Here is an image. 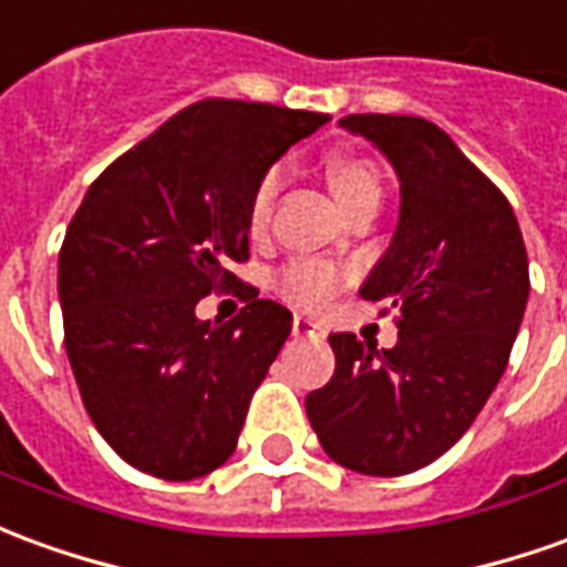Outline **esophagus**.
I'll return each instance as SVG.
<instances>
[{
	"mask_svg": "<svg viewBox=\"0 0 567 567\" xmlns=\"http://www.w3.org/2000/svg\"><path fill=\"white\" fill-rule=\"evenodd\" d=\"M291 331H295L297 338H324L322 322H319V319H310V316H295Z\"/></svg>",
	"mask_w": 567,
	"mask_h": 567,
	"instance_id": "esophagus-1",
	"label": "esophagus"
}]
</instances>
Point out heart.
Listing matches in <instances>:
<instances>
[{"instance_id":"1","label":"heart","mask_w":567,"mask_h":567,"mask_svg":"<svg viewBox=\"0 0 567 567\" xmlns=\"http://www.w3.org/2000/svg\"><path fill=\"white\" fill-rule=\"evenodd\" d=\"M328 174V184L338 205L347 215H359L362 208H380L383 202V181H380L378 168L365 159H355V156H338V159H328L324 165ZM282 189V174L279 168L264 172V177L257 181L251 202H248V227L251 233H260L267 227V217L276 196ZM340 272L324 264V260H310V257H297L288 260L282 270L276 272L272 288L279 291L282 300H288L297 310H316L322 307L328 297L338 291Z\"/></svg>"}]
</instances>
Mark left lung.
Instances as JSON below:
<instances>
[{
  "instance_id": "obj_1",
  "label": "left lung",
  "mask_w": 567,
  "mask_h": 567,
  "mask_svg": "<svg viewBox=\"0 0 567 567\" xmlns=\"http://www.w3.org/2000/svg\"><path fill=\"white\" fill-rule=\"evenodd\" d=\"M393 162V243L359 295L399 310V343L331 334L334 378L307 395L324 454L365 476L414 473L461 439L504 374L528 303V255L501 189L421 116L340 118Z\"/></svg>"
}]
</instances>
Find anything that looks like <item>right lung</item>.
Listing matches in <instances>:
<instances>
[{"label":"right lung","instance_id":"obj_1","mask_svg":"<svg viewBox=\"0 0 567 567\" xmlns=\"http://www.w3.org/2000/svg\"><path fill=\"white\" fill-rule=\"evenodd\" d=\"M331 116L208 97L172 116L94 181L58 257L63 347L97 433L168 482L229 461L291 312L244 285L229 323L195 303L239 282L248 202L285 150Z\"/></svg>","mask_w":567,"mask_h":567}]
</instances>
